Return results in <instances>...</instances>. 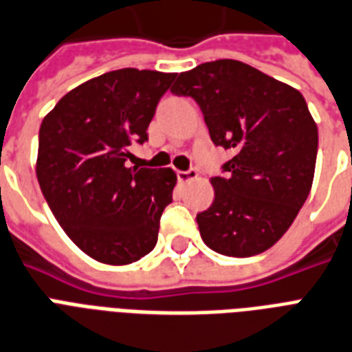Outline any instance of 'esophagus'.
Here are the masks:
<instances>
[{"instance_id":"34e87169","label":"esophagus","mask_w":352,"mask_h":352,"mask_svg":"<svg viewBox=\"0 0 352 352\" xmlns=\"http://www.w3.org/2000/svg\"><path fill=\"white\" fill-rule=\"evenodd\" d=\"M198 178L196 168H189V170H178V179L179 182H190V179Z\"/></svg>"}]
</instances>
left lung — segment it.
<instances>
[{
	"label": "left lung",
	"mask_w": 352,
	"mask_h": 352,
	"mask_svg": "<svg viewBox=\"0 0 352 352\" xmlns=\"http://www.w3.org/2000/svg\"><path fill=\"white\" fill-rule=\"evenodd\" d=\"M174 95L200 106L217 146L235 156L214 176V200L196 214L213 252L252 257L287 233L312 187L318 126L303 95L239 60L179 73Z\"/></svg>",
	"instance_id": "1"
}]
</instances>
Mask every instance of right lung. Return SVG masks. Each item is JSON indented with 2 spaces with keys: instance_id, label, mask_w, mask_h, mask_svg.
Wrapping results in <instances>:
<instances>
[{
  "instance_id": "obj_1",
  "label": "right lung",
  "mask_w": 352,
  "mask_h": 352,
  "mask_svg": "<svg viewBox=\"0 0 352 352\" xmlns=\"http://www.w3.org/2000/svg\"><path fill=\"white\" fill-rule=\"evenodd\" d=\"M176 73L124 67L72 89L42 121L36 176L65 235L104 264H130L154 250L173 201L170 168L128 167Z\"/></svg>"
}]
</instances>
